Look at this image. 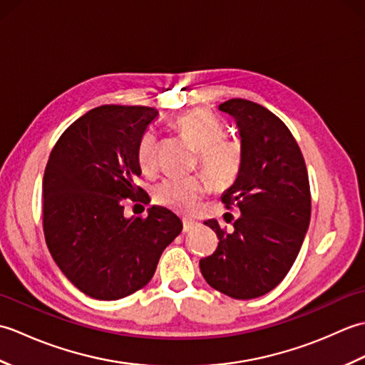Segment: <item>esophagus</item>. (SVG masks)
<instances>
[{
	"label": "esophagus",
	"instance_id": "34e87169",
	"mask_svg": "<svg viewBox=\"0 0 365 365\" xmlns=\"http://www.w3.org/2000/svg\"><path fill=\"white\" fill-rule=\"evenodd\" d=\"M197 226V222L196 221H192V220H183V232H190V230H192Z\"/></svg>",
	"mask_w": 365,
	"mask_h": 365
}]
</instances>
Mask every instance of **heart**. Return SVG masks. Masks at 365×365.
Masks as SVG:
<instances>
[{"label":"heart","instance_id":"heart-1","mask_svg":"<svg viewBox=\"0 0 365 365\" xmlns=\"http://www.w3.org/2000/svg\"><path fill=\"white\" fill-rule=\"evenodd\" d=\"M178 133L199 149V166L205 175L168 177L153 191L155 202L178 213H190L197 200L215 188H229L243 166V144L235 136L224 135L222 123L205 110H191L174 122ZM157 135L145 130L139 138L136 158L144 173L157 169Z\"/></svg>","mask_w":365,"mask_h":365}]
</instances>
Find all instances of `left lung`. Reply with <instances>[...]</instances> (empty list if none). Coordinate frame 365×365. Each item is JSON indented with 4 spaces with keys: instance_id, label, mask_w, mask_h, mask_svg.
I'll return each instance as SVG.
<instances>
[{
    "instance_id": "1",
    "label": "left lung",
    "mask_w": 365,
    "mask_h": 365,
    "mask_svg": "<svg viewBox=\"0 0 365 365\" xmlns=\"http://www.w3.org/2000/svg\"><path fill=\"white\" fill-rule=\"evenodd\" d=\"M220 110L235 119L242 136L243 166L222 196L227 208H240V218L229 232L216 220L204 222L220 243L199 265L215 290L252 299L273 290L297 259L311 221V187L297 139L276 114L245 98Z\"/></svg>"
}]
</instances>
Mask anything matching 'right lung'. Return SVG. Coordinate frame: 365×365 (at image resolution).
Listing matches in <instances>:
<instances>
[{
  "instance_id": "right-lung-1",
  "label": "right lung",
  "mask_w": 365,
  "mask_h": 365,
  "mask_svg": "<svg viewBox=\"0 0 365 365\" xmlns=\"http://www.w3.org/2000/svg\"><path fill=\"white\" fill-rule=\"evenodd\" d=\"M150 106L103 105L54 144L43 174V234L53 260L76 289L103 301L149 284L182 221L165 207L125 218L123 200L149 202L135 183L139 138L157 119Z\"/></svg>"
}]
</instances>
